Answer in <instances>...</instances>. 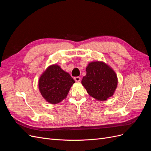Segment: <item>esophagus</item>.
I'll list each match as a JSON object with an SVG mask.
<instances>
[{
  "instance_id": "esophagus-1",
  "label": "esophagus",
  "mask_w": 151,
  "mask_h": 151,
  "mask_svg": "<svg viewBox=\"0 0 151 151\" xmlns=\"http://www.w3.org/2000/svg\"><path fill=\"white\" fill-rule=\"evenodd\" d=\"M74 80L76 82H77V83H79V82L81 81V77H74Z\"/></svg>"
}]
</instances>
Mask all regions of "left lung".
I'll return each mask as SVG.
<instances>
[{
    "label": "left lung",
    "mask_w": 151,
    "mask_h": 151,
    "mask_svg": "<svg viewBox=\"0 0 151 151\" xmlns=\"http://www.w3.org/2000/svg\"><path fill=\"white\" fill-rule=\"evenodd\" d=\"M86 70L81 83L89 95L100 101L111 97L118 85V77L113 68L103 61H94L88 63Z\"/></svg>",
    "instance_id": "obj_1"
}]
</instances>
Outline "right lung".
Here are the masks:
<instances>
[{"label": "right lung", "instance_id": "add662e5", "mask_svg": "<svg viewBox=\"0 0 151 151\" xmlns=\"http://www.w3.org/2000/svg\"><path fill=\"white\" fill-rule=\"evenodd\" d=\"M75 83L68 72L57 64L49 65L40 76L39 91L48 103L55 104L67 98L72 86Z\"/></svg>", "mask_w": 151, "mask_h": 151}]
</instances>
